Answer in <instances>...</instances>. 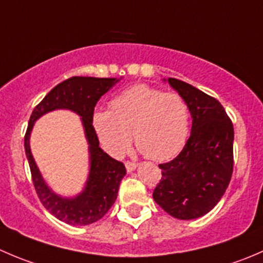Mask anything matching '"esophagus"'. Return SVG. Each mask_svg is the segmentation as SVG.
I'll return each mask as SVG.
<instances>
[{
    "instance_id": "34e87169",
    "label": "esophagus",
    "mask_w": 263,
    "mask_h": 263,
    "mask_svg": "<svg viewBox=\"0 0 263 263\" xmlns=\"http://www.w3.org/2000/svg\"><path fill=\"white\" fill-rule=\"evenodd\" d=\"M124 165H126V169H127V172H128V173H131V172H134L135 169L137 168V164L132 163V161H126V164H124Z\"/></svg>"
}]
</instances>
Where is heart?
<instances>
[{"mask_svg": "<svg viewBox=\"0 0 263 263\" xmlns=\"http://www.w3.org/2000/svg\"><path fill=\"white\" fill-rule=\"evenodd\" d=\"M92 127L103 148L115 158L134 139L151 160L171 159L184 146L190 132V108L177 92L135 85L117 95L110 110H95Z\"/></svg>", "mask_w": 263, "mask_h": 263, "instance_id": "1", "label": "heart"}]
</instances>
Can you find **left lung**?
<instances>
[{"label": "left lung", "instance_id": "8db88e82", "mask_svg": "<svg viewBox=\"0 0 263 263\" xmlns=\"http://www.w3.org/2000/svg\"><path fill=\"white\" fill-rule=\"evenodd\" d=\"M168 82L187 102L192 128L179 155L159 164L161 179L153 197L176 219L192 220L213 210L229 185L234 128L219 100L187 82Z\"/></svg>", "mask_w": 263, "mask_h": 263}]
</instances>
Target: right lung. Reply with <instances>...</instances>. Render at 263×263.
<instances>
[{
  "mask_svg": "<svg viewBox=\"0 0 263 263\" xmlns=\"http://www.w3.org/2000/svg\"><path fill=\"white\" fill-rule=\"evenodd\" d=\"M121 79L75 78L53 87L34 108L24 140L34 187L39 200L53 216L70 225H89L102 219L115 203L122 178L126 174L123 163L110 158L99 147L92 127V115L98 100ZM57 109H67L82 117L89 145V174L84 190L73 198H63L51 191L41 177L30 150V135L36 119Z\"/></svg>",
  "mask_w": 263,
  "mask_h": 263,
  "instance_id": "1",
  "label": "right lung"
}]
</instances>
